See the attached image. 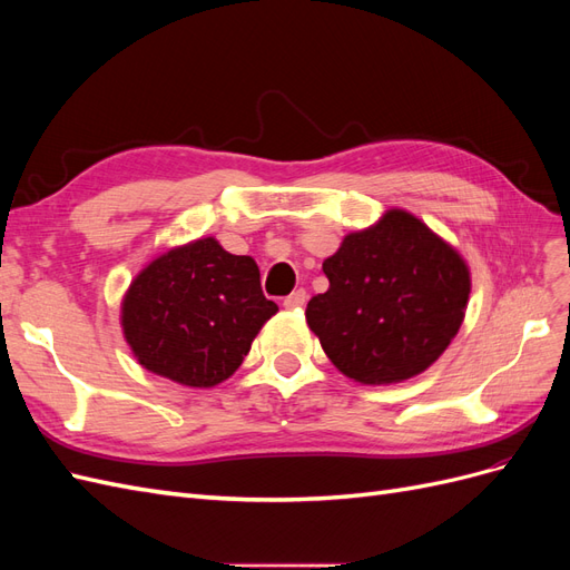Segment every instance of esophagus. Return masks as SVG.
<instances>
[{
  "label": "esophagus",
  "instance_id": "obj_1",
  "mask_svg": "<svg viewBox=\"0 0 570 570\" xmlns=\"http://www.w3.org/2000/svg\"><path fill=\"white\" fill-rule=\"evenodd\" d=\"M304 304H306V292L304 289H295V292H292V295H287L283 299L285 308H302Z\"/></svg>",
  "mask_w": 570,
  "mask_h": 570
}]
</instances>
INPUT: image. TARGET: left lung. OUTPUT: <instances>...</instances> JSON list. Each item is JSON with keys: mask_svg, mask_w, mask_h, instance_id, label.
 Instances as JSON below:
<instances>
[{"mask_svg": "<svg viewBox=\"0 0 570 570\" xmlns=\"http://www.w3.org/2000/svg\"><path fill=\"white\" fill-rule=\"evenodd\" d=\"M323 273L331 287L306 304V323L335 368L361 385L402 383L433 366L471 295L461 254L404 209L350 233Z\"/></svg>", "mask_w": 570, "mask_h": 570, "instance_id": "1", "label": "left lung"}]
</instances>
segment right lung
<instances>
[{
  "label": "right lung",
  "mask_w": 570,
  "mask_h": 570,
  "mask_svg": "<svg viewBox=\"0 0 570 570\" xmlns=\"http://www.w3.org/2000/svg\"><path fill=\"white\" fill-rule=\"evenodd\" d=\"M275 312L278 304L264 297L254 258L202 237L135 275L120 304V325L147 371L187 387H214L239 368Z\"/></svg>",
  "instance_id": "obj_1"
}]
</instances>
